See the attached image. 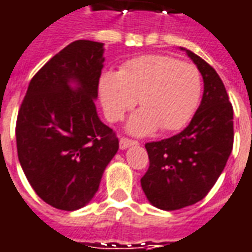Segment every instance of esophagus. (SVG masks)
Returning <instances> with one entry per match:
<instances>
[{
    "instance_id": "1",
    "label": "esophagus",
    "mask_w": 252,
    "mask_h": 252,
    "mask_svg": "<svg viewBox=\"0 0 252 252\" xmlns=\"http://www.w3.org/2000/svg\"><path fill=\"white\" fill-rule=\"evenodd\" d=\"M133 144H138L136 140H132V139H128V138H121L120 139V149L121 150H126L128 149L129 146H133Z\"/></svg>"
}]
</instances>
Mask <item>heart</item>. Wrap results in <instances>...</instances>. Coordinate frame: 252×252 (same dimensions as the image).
Instances as JSON below:
<instances>
[{
  "label": "heart",
  "instance_id": "obj_1",
  "mask_svg": "<svg viewBox=\"0 0 252 252\" xmlns=\"http://www.w3.org/2000/svg\"><path fill=\"white\" fill-rule=\"evenodd\" d=\"M202 94L198 68L162 54H149L126 61L119 73L105 72L99 79V96L105 114L119 121L136 105L126 128L135 135H147L159 126L179 131L192 117Z\"/></svg>",
  "mask_w": 252,
  "mask_h": 252
}]
</instances>
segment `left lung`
Here are the masks:
<instances>
[{"mask_svg":"<svg viewBox=\"0 0 252 252\" xmlns=\"http://www.w3.org/2000/svg\"><path fill=\"white\" fill-rule=\"evenodd\" d=\"M186 53L203 77L199 108L180 133L146 143L150 166L140 184L149 202L161 210H179L203 199L233 147V108L221 77L199 56Z\"/></svg>","mask_w":252,"mask_h":252,"instance_id":"obj_1","label":"left lung"}]
</instances>
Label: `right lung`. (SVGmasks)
Segmentation results:
<instances>
[{
	"label": "right lung",
	"instance_id": "obj_1",
	"mask_svg": "<svg viewBox=\"0 0 252 252\" xmlns=\"http://www.w3.org/2000/svg\"><path fill=\"white\" fill-rule=\"evenodd\" d=\"M103 43L75 40L36 72L16 123L17 156L36 195L73 212L94 198L119 139L96 113Z\"/></svg>",
	"mask_w": 252,
	"mask_h": 252
}]
</instances>
